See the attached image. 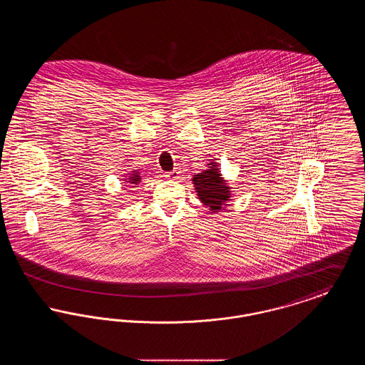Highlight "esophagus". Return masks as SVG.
Here are the masks:
<instances>
[{
	"instance_id": "obj_1",
	"label": "esophagus",
	"mask_w": 365,
	"mask_h": 365,
	"mask_svg": "<svg viewBox=\"0 0 365 365\" xmlns=\"http://www.w3.org/2000/svg\"><path fill=\"white\" fill-rule=\"evenodd\" d=\"M179 175H180V171L179 170H174V171H170V173H167V178H170V179H178L179 178Z\"/></svg>"
}]
</instances>
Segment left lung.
Returning <instances> with one entry per match:
<instances>
[{"label":"left lung","instance_id":"left-lung-1","mask_svg":"<svg viewBox=\"0 0 365 365\" xmlns=\"http://www.w3.org/2000/svg\"><path fill=\"white\" fill-rule=\"evenodd\" d=\"M213 167H210L209 171L202 174L195 175L192 178V182L195 185V190L198 192L200 200L208 208L216 212L217 209H222V205H225L228 201L230 190L225 186L217 170Z\"/></svg>","mask_w":365,"mask_h":365}]
</instances>
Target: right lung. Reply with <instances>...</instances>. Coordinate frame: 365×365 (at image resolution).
Listing matches in <instances>:
<instances>
[{"label":"right lung","instance_id":"obj_1","mask_svg":"<svg viewBox=\"0 0 365 365\" xmlns=\"http://www.w3.org/2000/svg\"><path fill=\"white\" fill-rule=\"evenodd\" d=\"M128 179H130V182H131V183H138L139 179H140V178H139L138 174H134L133 176H130Z\"/></svg>","mask_w":365,"mask_h":365}]
</instances>
